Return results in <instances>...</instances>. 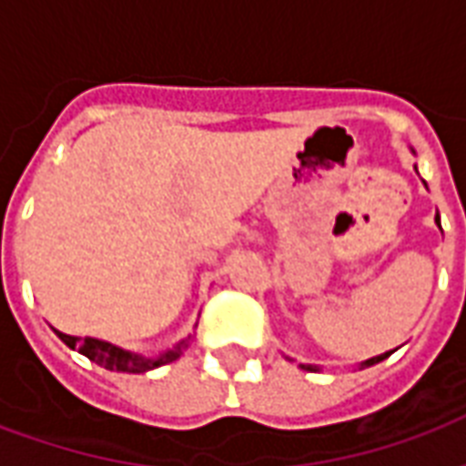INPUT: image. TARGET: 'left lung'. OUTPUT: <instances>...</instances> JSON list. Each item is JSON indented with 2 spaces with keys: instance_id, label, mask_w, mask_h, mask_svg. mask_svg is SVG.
Listing matches in <instances>:
<instances>
[{
  "instance_id": "left-lung-1",
  "label": "left lung",
  "mask_w": 466,
  "mask_h": 466,
  "mask_svg": "<svg viewBox=\"0 0 466 466\" xmlns=\"http://www.w3.org/2000/svg\"><path fill=\"white\" fill-rule=\"evenodd\" d=\"M437 224H440V217H437ZM390 354H391V351H387V354H380V357H371V360L364 361V367H371V364H377V361L387 360V357H390ZM302 370H307V371H317V367H312V364H302Z\"/></svg>"
}]
</instances>
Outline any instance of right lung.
<instances>
[{
	"label": "right lung",
	"instance_id": "add662e5",
	"mask_svg": "<svg viewBox=\"0 0 466 466\" xmlns=\"http://www.w3.org/2000/svg\"><path fill=\"white\" fill-rule=\"evenodd\" d=\"M59 334V339L72 347V350H79L85 357H89L96 364H102L105 370H115V371H129V374H142V371L157 370L162 364H169V361L179 360V354L187 347V342H179L174 350L164 351L159 357L154 360H147V357H139V354H132V351H124L119 347L109 342H102V339H92V337H85V339H76V337H69V334Z\"/></svg>",
	"mask_w": 466,
	"mask_h": 466
}]
</instances>
